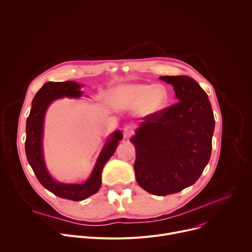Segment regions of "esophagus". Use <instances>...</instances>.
Returning a JSON list of instances; mask_svg holds the SVG:
<instances>
[{"instance_id": "1", "label": "esophagus", "mask_w": 252, "mask_h": 252, "mask_svg": "<svg viewBox=\"0 0 252 252\" xmlns=\"http://www.w3.org/2000/svg\"><path fill=\"white\" fill-rule=\"evenodd\" d=\"M133 133H134V129H133L132 126L126 125V126L124 127V135H125L126 138H129Z\"/></svg>"}]
</instances>
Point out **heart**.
<instances>
[{"instance_id":"heart-1","label":"heart","mask_w":252,"mask_h":252,"mask_svg":"<svg viewBox=\"0 0 252 252\" xmlns=\"http://www.w3.org/2000/svg\"><path fill=\"white\" fill-rule=\"evenodd\" d=\"M112 99L117 106L139 109L143 115L152 116L159 113L166 106L169 93L163 85L131 84L115 89Z\"/></svg>"}]
</instances>
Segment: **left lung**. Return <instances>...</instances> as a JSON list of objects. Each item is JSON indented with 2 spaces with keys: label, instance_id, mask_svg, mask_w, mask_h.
Here are the masks:
<instances>
[{
  "label": "left lung",
  "instance_id": "left-lung-1",
  "mask_svg": "<svg viewBox=\"0 0 252 252\" xmlns=\"http://www.w3.org/2000/svg\"><path fill=\"white\" fill-rule=\"evenodd\" d=\"M178 102L143 118L130 141L138 186L163 196L192 186L209 161L214 117L206 93L187 76L160 77Z\"/></svg>",
  "mask_w": 252,
  "mask_h": 252
}]
</instances>
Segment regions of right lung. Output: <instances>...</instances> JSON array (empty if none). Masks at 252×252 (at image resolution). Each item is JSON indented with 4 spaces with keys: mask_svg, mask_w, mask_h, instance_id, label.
Masks as SVG:
<instances>
[{
    "mask_svg": "<svg viewBox=\"0 0 252 252\" xmlns=\"http://www.w3.org/2000/svg\"><path fill=\"white\" fill-rule=\"evenodd\" d=\"M81 87L82 86L76 82H49L45 84L42 89L35 94L32 101V109L30 116L27 119L26 126V156L38 181L45 189L55 195L74 201L84 200L97 192L101 185L102 168L107 160L115 154L119 140L123 139V133L120 130L111 135V138H109L105 143L96 160L91 176L85 184H60L52 178L46 168L43 158L42 136L44 117L48 106L53 100L63 96H82L83 93L80 91Z\"/></svg>",
    "mask_w": 252,
    "mask_h": 252,
    "instance_id": "1",
    "label": "right lung"
}]
</instances>
